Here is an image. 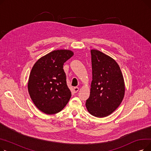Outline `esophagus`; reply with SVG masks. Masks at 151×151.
<instances>
[{
    "label": "esophagus",
    "mask_w": 151,
    "mask_h": 151,
    "mask_svg": "<svg viewBox=\"0 0 151 151\" xmlns=\"http://www.w3.org/2000/svg\"><path fill=\"white\" fill-rule=\"evenodd\" d=\"M78 91H79V88H78V87H75V88H73V91H74L75 93L77 92Z\"/></svg>",
    "instance_id": "34e87169"
}]
</instances>
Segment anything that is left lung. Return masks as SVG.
<instances>
[{"mask_svg": "<svg viewBox=\"0 0 151 151\" xmlns=\"http://www.w3.org/2000/svg\"><path fill=\"white\" fill-rule=\"evenodd\" d=\"M91 53L92 81L86 106L92 116L104 117L121 104L125 93L124 77L113 58L97 50H91Z\"/></svg>", "mask_w": 151, "mask_h": 151, "instance_id": "left-lung-1", "label": "left lung"}]
</instances>
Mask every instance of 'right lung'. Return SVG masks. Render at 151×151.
Returning a JSON list of instances; mask_svg holds the SVG:
<instances>
[{
    "label": "right lung",
    "instance_id": "obj_1",
    "mask_svg": "<svg viewBox=\"0 0 151 151\" xmlns=\"http://www.w3.org/2000/svg\"><path fill=\"white\" fill-rule=\"evenodd\" d=\"M73 55L67 50H54L40 58L31 70L28 91L36 107L47 114L63 109L71 96L63 65Z\"/></svg>",
    "mask_w": 151,
    "mask_h": 151
}]
</instances>
